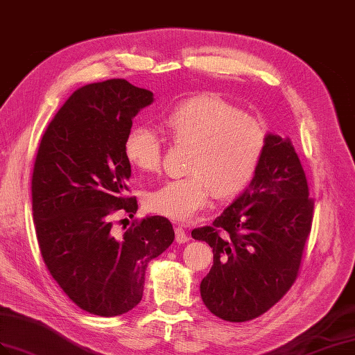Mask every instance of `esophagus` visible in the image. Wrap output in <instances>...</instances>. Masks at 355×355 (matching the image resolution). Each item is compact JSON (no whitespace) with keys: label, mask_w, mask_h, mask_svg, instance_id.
<instances>
[{"label":"esophagus","mask_w":355,"mask_h":355,"mask_svg":"<svg viewBox=\"0 0 355 355\" xmlns=\"http://www.w3.org/2000/svg\"><path fill=\"white\" fill-rule=\"evenodd\" d=\"M175 240H177V243L189 241V235L183 226H175Z\"/></svg>","instance_id":"esophagus-1"}]
</instances>
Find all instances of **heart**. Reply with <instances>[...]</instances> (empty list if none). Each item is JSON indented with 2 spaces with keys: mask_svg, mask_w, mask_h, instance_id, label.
I'll return each mask as SVG.
<instances>
[{
  "mask_svg": "<svg viewBox=\"0 0 355 355\" xmlns=\"http://www.w3.org/2000/svg\"><path fill=\"white\" fill-rule=\"evenodd\" d=\"M166 127L177 145L190 147L189 177L169 180L145 196L150 211L186 222L210 202L237 198L255 178L267 147V127L219 97L196 96L175 106ZM132 166L153 172L162 165L163 141L147 125H135L123 144Z\"/></svg>",
  "mask_w": 355,
  "mask_h": 355,
  "instance_id": "b5f03b06",
  "label": "heart"
}]
</instances>
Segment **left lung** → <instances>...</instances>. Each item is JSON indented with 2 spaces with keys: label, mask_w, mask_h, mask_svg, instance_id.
I'll list each match as a JSON object with an SVG mask.
<instances>
[{
  "label": "left lung",
  "mask_w": 355,
  "mask_h": 355,
  "mask_svg": "<svg viewBox=\"0 0 355 355\" xmlns=\"http://www.w3.org/2000/svg\"><path fill=\"white\" fill-rule=\"evenodd\" d=\"M313 207L294 147L268 135L249 189L213 225L192 231L213 248L211 270L201 282L208 311L244 322L275 306L298 277Z\"/></svg>",
  "instance_id": "obj_1"
}]
</instances>
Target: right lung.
I'll list each match as a JSON object with an SVG mask.
<instances>
[{"label": "right lung", "mask_w": 355, "mask_h": 355, "mask_svg": "<svg viewBox=\"0 0 355 355\" xmlns=\"http://www.w3.org/2000/svg\"><path fill=\"white\" fill-rule=\"evenodd\" d=\"M153 93L125 79L78 88L52 118L35 156L31 196L42 258L83 311L123 315L141 302L147 264L174 241L163 216L118 234L114 216L136 214L123 144Z\"/></svg>", "instance_id": "1"}]
</instances>
